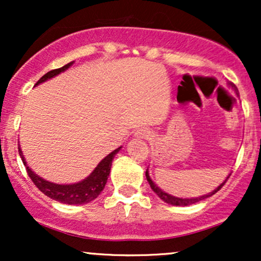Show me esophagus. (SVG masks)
Wrapping results in <instances>:
<instances>
[{"mask_svg":"<svg viewBox=\"0 0 261 261\" xmlns=\"http://www.w3.org/2000/svg\"><path fill=\"white\" fill-rule=\"evenodd\" d=\"M135 136H136L137 139L148 140V139H151L152 134H151V131L146 130V128H140V130L136 131V134H135Z\"/></svg>","mask_w":261,"mask_h":261,"instance_id":"obj_1","label":"esophagus"}]
</instances>
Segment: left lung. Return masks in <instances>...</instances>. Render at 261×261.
Masks as SVG:
<instances>
[{"label":"left lung","instance_id":"8db88e82","mask_svg":"<svg viewBox=\"0 0 261 261\" xmlns=\"http://www.w3.org/2000/svg\"><path fill=\"white\" fill-rule=\"evenodd\" d=\"M228 85L232 87L233 89H234V91L238 93V89H237V87L233 85V83H228ZM230 175V174H229ZM229 175L227 176V179L229 178ZM146 178H147V181H148V184H149V187H151V189L152 190L154 191L155 194H157L158 196L161 197L162 200H163L164 202H167V203H170V205H175V206H188V205H193V203H196V202H199V201H201V200H203V199H206V197H210V196H212L214 195V194H216L218 190H220L221 188L223 187L224 185V182L227 181V179L226 180H224L222 184L220 185V187H217V189H215L214 191H211V193H208V194H206V195H202V196H200V197H195V199H180V197H175V196H172V195H169V194H167V193H164V191H162L160 188L157 187V185L154 184L153 181L151 180V178H149V174H148V170H146Z\"/></svg>","mask_w":261,"mask_h":261}]
</instances>
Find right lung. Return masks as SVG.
Listing matches in <instances>:
<instances>
[{
	"instance_id": "add662e5",
	"label": "right lung",
	"mask_w": 261,
	"mask_h": 261,
	"mask_svg": "<svg viewBox=\"0 0 261 261\" xmlns=\"http://www.w3.org/2000/svg\"><path fill=\"white\" fill-rule=\"evenodd\" d=\"M70 64L62 66V67L56 68V70L49 71L47 73H45L40 80L35 83V86L39 83H43L46 80L53 79L54 76L59 74L60 72H64L65 70H67L71 65ZM121 147L116 148L115 151H113L112 153L108 154L103 161L100 162L88 178H86L85 180L76 182V184H68V185H60V184H54V182L46 181L45 179L40 178L35 174L33 170L27 166V162L23 157L22 151L18 147V152H19L20 158H22L23 164L25 166L27 173H28L29 178L32 179V181L34 182V185L37 187L41 193L45 194L50 199L56 200V201L62 202V203H68V205H82V203H87L92 200H94L99 194L101 193L104 187H106L108 176H109L110 168H112V162L114 160V155L119 152V149Z\"/></svg>"
}]
</instances>
